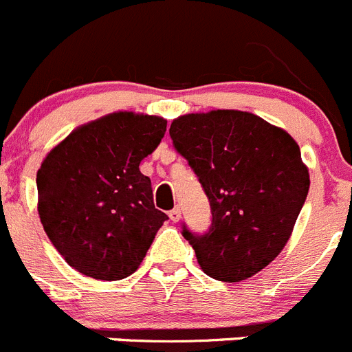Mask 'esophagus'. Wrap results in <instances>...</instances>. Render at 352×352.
Listing matches in <instances>:
<instances>
[{
    "label": "esophagus",
    "instance_id": "34e87169",
    "mask_svg": "<svg viewBox=\"0 0 352 352\" xmlns=\"http://www.w3.org/2000/svg\"><path fill=\"white\" fill-rule=\"evenodd\" d=\"M168 217H170V221H172V222H179L180 221V208H179V206H177V208H173V210H170Z\"/></svg>",
    "mask_w": 352,
    "mask_h": 352
}]
</instances>
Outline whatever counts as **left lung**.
Listing matches in <instances>:
<instances>
[{"label":"left lung","instance_id":"left-lung-1","mask_svg":"<svg viewBox=\"0 0 352 352\" xmlns=\"http://www.w3.org/2000/svg\"><path fill=\"white\" fill-rule=\"evenodd\" d=\"M170 137L212 210L201 234L182 224L201 269L228 283L257 274L283 250L309 192L297 142L243 111L186 114L173 121Z\"/></svg>","mask_w":352,"mask_h":352}]
</instances>
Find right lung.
<instances>
[{
    "mask_svg": "<svg viewBox=\"0 0 352 352\" xmlns=\"http://www.w3.org/2000/svg\"><path fill=\"white\" fill-rule=\"evenodd\" d=\"M165 131L163 118L114 113L72 131L41 163L43 229L81 274L116 281L135 272L168 219L139 170Z\"/></svg>",
    "mask_w": 352,
    "mask_h": 352,
    "instance_id": "obj_1",
    "label": "right lung"
}]
</instances>
